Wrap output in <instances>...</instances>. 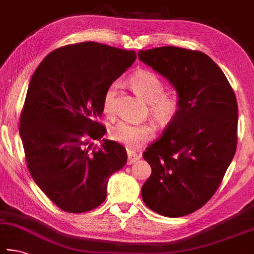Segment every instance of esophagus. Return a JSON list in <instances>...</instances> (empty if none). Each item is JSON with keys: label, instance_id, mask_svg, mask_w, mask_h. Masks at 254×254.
<instances>
[{"label": "esophagus", "instance_id": "obj_1", "mask_svg": "<svg viewBox=\"0 0 254 254\" xmlns=\"http://www.w3.org/2000/svg\"><path fill=\"white\" fill-rule=\"evenodd\" d=\"M140 159V155L133 151H127V164L131 165Z\"/></svg>", "mask_w": 254, "mask_h": 254}]
</instances>
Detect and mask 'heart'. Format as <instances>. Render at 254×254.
I'll use <instances>...</instances> for the list:
<instances>
[{
    "mask_svg": "<svg viewBox=\"0 0 254 254\" xmlns=\"http://www.w3.org/2000/svg\"><path fill=\"white\" fill-rule=\"evenodd\" d=\"M133 91L141 99L149 103L152 114L159 120H168L172 117L178 109L177 99L163 94L164 84L160 77L150 71H139L128 80ZM118 85L112 83L104 92L102 107L105 114L111 115L114 110V98ZM155 127L153 123L131 124L119 122L110 130L114 141L126 145L130 150H137L154 136Z\"/></svg>",
    "mask_w": 254,
    "mask_h": 254,
    "instance_id": "heart-1",
    "label": "heart"
}]
</instances>
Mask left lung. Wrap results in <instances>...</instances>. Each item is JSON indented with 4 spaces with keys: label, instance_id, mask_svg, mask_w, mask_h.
<instances>
[{
    "label": "left lung",
    "instance_id": "1",
    "mask_svg": "<svg viewBox=\"0 0 254 254\" xmlns=\"http://www.w3.org/2000/svg\"><path fill=\"white\" fill-rule=\"evenodd\" d=\"M139 60L178 94L172 121L143 153L152 173L142 186V199L161 215H188L218 190L236 153V95L222 70L200 51L154 48L141 50Z\"/></svg>",
    "mask_w": 254,
    "mask_h": 254
}]
</instances>
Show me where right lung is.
I'll use <instances>...</instances> for the list:
<instances>
[{"label": "right lung", "mask_w": 254, "mask_h": 254, "mask_svg": "<svg viewBox=\"0 0 254 254\" xmlns=\"http://www.w3.org/2000/svg\"><path fill=\"white\" fill-rule=\"evenodd\" d=\"M135 59V51L71 44L51 52L32 76L20 124L26 164L34 182L63 211L82 213L99 206L110 177L127 163L126 147L101 140L107 128L98 119L105 90Z\"/></svg>", "instance_id": "obj_1"}]
</instances>
